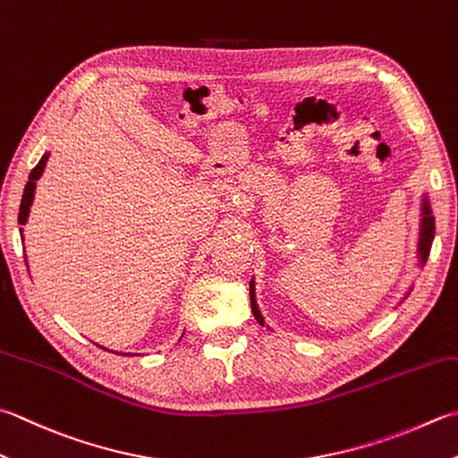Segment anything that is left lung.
Masks as SVG:
<instances>
[{
    "mask_svg": "<svg viewBox=\"0 0 458 458\" xmlns=\"http://www.w3.org/2000/svg\"><path fill=\"white\" fill-rule=\"evenodd\" d=\"M425 214H427V218L423 220V230H420V256H423V258H427V254H428V246H431L433 236H435L433 218L428 216V210H425ZM250 300H252V311H254L256 319L259 321V324L264 326V319H262V316H259V311H258V308H256V300H254V284L250 285Z\"/></svg>",
    "mask_w": 458,
    "mask_h": 458,
    "instance_id": "left-lung-1",
    "label": "left lung"
}]
</instances>
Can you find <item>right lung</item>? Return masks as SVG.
I'll return each instance as SVG.
<instances>
[{"mask_svg":"<svg viewBox=\"0 0 458 458\" xmlns=\"http://www.w3.org/2000/svg\"><path fill=\"white\" fill-rule=\"evenodd\" d=\"M47 158H49L47 155H43V158L39 160V163L33 166L31 174H30V181H27V184H25V191H23V196H21V204H20V216H17V220H20V224H25L27 214H30V206H31V202H33L35 181H38V178L41 176L43 166H45V163H47Z\"/></svg>","mask_w":458,"mask_h":458,"instance_id":"1","label":"right lung"}]
</instances>
